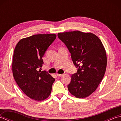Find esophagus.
<instances>
[{
	"label": "esophagus",
	"mask_w": 121,
	"mask_h": 121,
	"mask_svg": "<svg viewBox=\"0 0 121 121\" xmlns=\"http://www.w3.org/2000/svg\"><path fill=\"white\" fill-rule=\"evenodd\" d=\"M56 75H57L58 77H61L63 75V74H58V73H56Z\"/></svg>",
	"instance_id": "obj_1"
}]
</instances>
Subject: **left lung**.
Returning <instances> with one entry per match:
<instances>
[{"label":"left lung","instance_id":"obj_1","mask_svg":"<svg viewBox=\"0 0 121 121\" xmlns=\"http://www.w3.org/2000/svg\"><path fill=\"white\" fill-rule=\"evenodd\" d=\"M58 36L78 68L71 76L69 92L78 98L88 97L96 91L106 72L107 55L101 41L93 33L79 30L59 33Z\"/></svg>","mask_w":121,"mask_h":121}]
</instances>
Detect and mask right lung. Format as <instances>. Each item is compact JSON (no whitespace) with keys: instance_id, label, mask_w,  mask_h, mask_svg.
<instances>
[{"instance_id":"obj_1","label":"right lung","mask_w":121,"mask_h":121,"mask_svg":"<svg viewBox=\"0 0 121 121\" xmlns=\"http://www.w3.org/2000/svg\"><path fill=\"white\" fill-rule=\"evenodd\" d=\"M55 34H37L22 38L14 49L12 59L14 78L22 91L35 101H43L49 96L55 79L42 67V57L55 40Z\"/></svg>"}]
</instances>
